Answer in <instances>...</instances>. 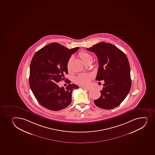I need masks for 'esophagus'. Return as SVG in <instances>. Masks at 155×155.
<instances>
[{"instance_id":"1","label":"esophagus","mask_w":155,"mask_h":155,"mask_svg":"<svg viewBox=\"0 0 155 155\" xmlns=\"http://www.w3.org/2000/svg\"><path fill=\"white\" fill-rule=\"evenodd\" d=\"M83 88L87 91H90L91 89V87H83Z\"/></svg>"}]
</instances>
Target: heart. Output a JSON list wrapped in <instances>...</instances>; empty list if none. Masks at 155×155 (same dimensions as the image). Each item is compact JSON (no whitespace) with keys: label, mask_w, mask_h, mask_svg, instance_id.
<instances>
[{"label":"heart","mask_w":155,"mask_h":155,"mask_svg":"<svg viewBox=\"0 0 155 155\" xmlns=\"http://www.w3.org/2000/svg\"><path fill=\"white\" fill-rule=\"evenodd\" d=\"M79 57L81 59V61L84 63L87 62L88 61H92L93 58L90 53L87 52L86 51H81L79 52L78 54ZM72 59H69L67 64L68 70H69L70 69L71 62ZM93 75L91 74H81L77 77L76 78V82L79 85L81 86H87L89 84L91 79L93 78Z\"/></svg>","instance_id":"obj_1"}]
</instances>
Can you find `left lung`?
Returning <instances> with one entry per match:
<instances>
[{
  "label": "left lung",
  "mask_w": 155,
  "mask_h": 155,
  "mask_svg": "<svg viewBox=\"0 0 155 155\" xmlns=\"http://www.w3.org/2000/svg\"><path fill=\"white\" fill-rule=\"evenodd\" d=\"M86 50L97 56L99 66L96 80H104L105 82L100 97L94 100V104L104 109L114 108L124 100L131 89L128 58L120 49L105 42H100Z\"/></svg>",
  "instance_id": "1"
}]
</instances>
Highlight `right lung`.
Listing matches in <instances>:
<instances>
[{
	"mask_svg": "<svg viewBox=\"0 0 155 155\" xmlns=\"http://www.w3.org/2000/svg\"><path fill=\"white\" fill-rule=\"evenodd\" d=\"M79 47L69 49L57 43L45 46L34 54L30 65L29 86L39 104L52 111L65 108L72 102L73 90L78 86L69 84L59 87L58 83L68 74L67 64Z\"/></svg>",
	"mask_w": 155,
	"mask_h": 155,
	"instance_id": "obj_1",
	"label": "right lung"
}]
</instances>
